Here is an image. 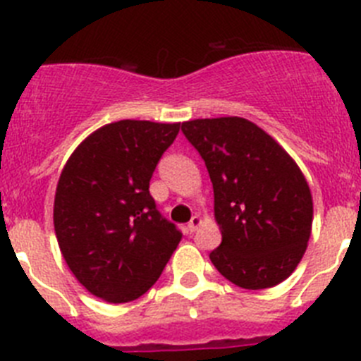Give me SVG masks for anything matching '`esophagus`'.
<instances>
[{
	"mask_svg": "<svg viewBox=\"0 0 361 361\" xmlns=\"http://www.w3.org/2000/svg\"><path fill=\"white\" fill-rule=\"evenodd\" d=\"M199 226H200V216L199 215H193V216H191L190 222H188V226H186L188 233H190V235H191V233H195Z\"/></svg>",
	"mask_w": 361,
	"mask_h": 361,
	"instance_id": "1",
	"label": "esophagus"
}]
</instances>
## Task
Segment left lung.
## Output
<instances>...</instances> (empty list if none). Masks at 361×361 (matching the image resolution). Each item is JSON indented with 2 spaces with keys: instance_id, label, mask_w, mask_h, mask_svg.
I'll return each instance as SVG.
<instances>
[{
  "instance_id": "obj_1",
  "label": "left lung",
  "mask_w": 361,
  "mask_h": 361,
  "mask_svg": "<svg viewBox=\"0 0 361 361\" xmlns=\"http://www.w3.org/2000/svg\"><path fill=\"white\" fill-rule=\"evenodd\" d=\"M183 133L208 168L222 242L213 266L244 289H266L296 269L307 247L312 197L289 153L242 117L195 119Z\"/></svg>"
}]
</instances>
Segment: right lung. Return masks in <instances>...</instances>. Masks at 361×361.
I'll return each instance as SVG.
<instances>
[{
	"mask_svg": "<svg viewBox=\"0 0 361 361\" xmlns=\"http://www.w3.org/2000/svg\"><path fill=\"white\" fill-rule=\"evenodd\" d=\"M178 130V123L106 124L61 171L54 200L59 250L73 276L111 304L145 295L183 238L149 195V178Z\"/></svg>",
	"mask_w": 361,
	"mask_h": 361,
	"instance_id": "right-lung-1",
	"label": "right lung"
}]
</instances>
